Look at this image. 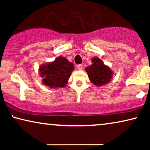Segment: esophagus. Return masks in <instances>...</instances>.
<instances>
[{"instance_id": "1", "label": "esophagus", "mask_w": 150, "mask_h": 150, "mask_svg": "<svg viewBox=\"0 0 150 150\" xmlns=\"http://www.w3.org/2000/svg\"><path fill=\"white\" fill-rule=\"evenodd\" d=\"M77 67H78V69H79V70H81V69H83V65H82V64L78 65H77Z\"/></svg>"}]
</instances>
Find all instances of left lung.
<instances>
[{"instance_id": "left-lung-1", "label": "left lung", "mask_w": 150, "mask_h": 150, "mask_svg": "<svg viewBox=\"0 0 150 150\" xmlns=\"http://www.w3.org/2000/svg\"><path fill=\"white\" fill-rule=\"evenodd\" d=\"M91 62L92 64L85 68L90 82L97 87H102L110 83L112 79L113 71L98 57H93Z\"/></svg>"}]
</instances>
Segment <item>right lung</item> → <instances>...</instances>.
<instances>
[{"label": "right lung", "mask_w": 150, "mask_h": 150, "mask_svg": "<svg viewBox=\"0 0 150 150\" xmlns=\"http://www.w3.org/2000/svg\"><path fill=\"white\" fill-rule=\"evenodd\" d=\"M74 69L73 63L61 56L39 67L42 83L51 89L65 87Z\"/></svg>", "instance_id": "add662e5"}]
</instances>
